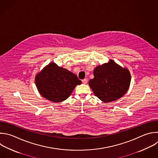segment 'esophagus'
<instances>
[{"label": "esophagus", "instance_id": "1", "mask_svg": "<svg viewBox=\"0 0 158 158\" xmlns=\"http://www.w3.org/2000/svg\"><path fill=\"white\" fill-rule=\"evenodd\" d=\"M82 83H83V84H87V79H84L83 80H82Z\"/></svg>", "mask_w": 158, "mask_h": 158}]
</instances>
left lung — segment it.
<instances>
[{
	"mask_svg": "<svg viewBox=\"0 0 158 158\" xmlns=\"http://www.w3.org/2000/svg\"><path fill=\"white\" fill-rule=\"evenodd\" d=\"M94 79L89 85L94 95L104 103L115 101L122 97L130 85L131 74L113 60L97 66L94 70Z\"/></svg>",
	"mask_w": 158,
	"mask_h": 158,
	"instance_id": "1",
	"label": "left lung"
}]
</instances>
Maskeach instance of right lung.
Listing matches in <instances>:
<instances>
[{
	"label": "right lung",
	"mask_w": 158,
	"mask_h": 158,
	"mask_svg": "<svg viewBox=\"0 0 158 158\" xmlns=\"http://www.w3.org/2000/svg\"><path fill=\"white\" fill-rule=\"evenodd\" d=\"M81 83L73 73L52 62L35 76V84L40 95L53 102L67 99L76 86Z\"/></svg>",
	"instance_id": "obj_1"
}]
</instances>
